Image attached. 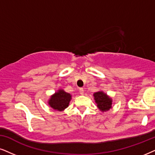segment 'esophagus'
<instances>
[{
    "instance_id": "obj_1",
    "label": "esophagus",
    "mask_w": 155,
    "mask_h": 155,
    "mask_svg": "<svg viewBox=\"0 0 155 155\" xmlns=\"http://www.w3.org/2000/svg\"><path fill=\"white\" fill-rule=\"evenodd\" d=\"M84 89H82V88H81V89H79V93L80 94H84Z\"/></svg>"
}]
</instances>
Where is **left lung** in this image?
<instances>
[{"label": "left lung", "mask_w": 155, "mask_h": 155, "mask_svg": "<svg viewBox=\"0 0 155 155\" xmlns=\"http://www.w3.org/2000/svg\"><path fill=\"white\" fill-rule=\"evenodd\" d=\"M94 97L97 107L102 111L109 110L111 107V99L103 91H98L94 94Z\"/></svg>", "instance_id": "obj_1"}]
</instances>
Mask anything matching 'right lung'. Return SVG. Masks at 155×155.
Returning a JSON list of instances; mask_svg holds the SVG:
<instances>
[{
	"mask_svg": "<svg viewBox=\"0 0 155 155\" xmlns=\"http://www.w3.org/2000/svg\"><path fill=\"white\" fill-rule=\"evenodd\" d=\"M71 99V96L70 94L66 93L64 90H58V92L51 96L48 104L56 110L63 111L68 107Z\"/></svg>",
	"mask_w": 155,
	"mask_h": 155,
	"instance_id": "obj_1",
	"label": "right lung"
}]
</instances>
